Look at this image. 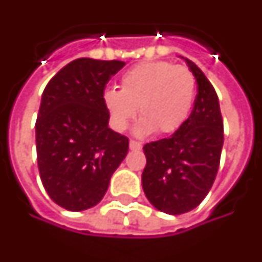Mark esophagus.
Listing matches in <instances>:
<instances>
[{"label": "esophagus", "instance_id": "34e87169", "mask_svg": "<svg viewBox=\"0 0 262 262\" xmlns=\"http://www.w3.org/2000/svg\"><path fill=\"white\" fill-rule=\"evenodd\" d=\"M129 147H130V150H140L142 149V144L139 143V142H135V140H130Z\"/></svg>", "mask_w": 262, "mask_h": 262}]
</instances>
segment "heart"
Listing matches in <instances>:
<instances>
[{
    "label": "heart",
    "instance_id": "heart-1",
    "mask_svg": "<svg viewBox=\"0 0 262 262\" xmlns=\"http://www.w3.org/2000/svg\"><path fill=\"white\" fill-rule=\"evenodd\" d=\"M194 96V75L187 67L153 61L126 71L120 79V91L109 88L102 98L116 130H125L137 107L142 119L135 133L147 136L155 130L162 135L177 130L188 118Z\"/></svg>",
    "mask_w": 262,
    "mask_h": 262
}]
</instances>
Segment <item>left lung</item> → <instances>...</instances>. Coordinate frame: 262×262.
I'll use <instances>...</instances> for the list:
<instances>
[{"mask_svg":"<svg viewBox=\"0 0 262 262\" xmlns=\"http://www.w3.org/2000/svg\"><path fill=\"white\" fill-rule=\"evenodd\" d=\"M197 82L194 107L170 137L146 143L142 186L153 207L177 215L195 208L213 186L224 142L220 103L194 62L183 58Z\"/></svg>","mask_w":262,"mask_h":262,"instance_id":"obj_1","label":"left lung"}]
</instances>
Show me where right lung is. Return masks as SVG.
Here are the masks:
<instances>
[{"instance_id":"1","label":"right lung","mask_w":262,"mask_h":262,"mask_svg":"<svg viewBox=\"0 0 262 262\" xmlns=\"http://www.w3.org/2000/svg\"><path fill=\"white\" fill-rule=\"evenodd\" d=\"M125 62L79 58L42 93L35 140L42 184L58 206L83 211L99 203L123 162L129 139L109 127L103 92Z\"/></svg>"}]
</instances>
